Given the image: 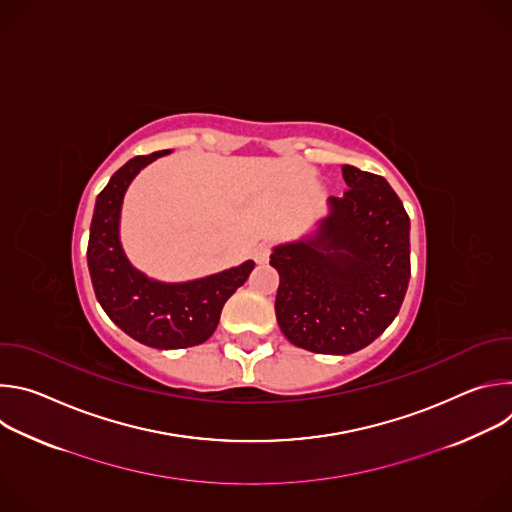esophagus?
<instances>
[{
  "label": "esophagus",
  "mask_w": 512,
  "mask_h": 512,
  "mask_svg": "<svg viewBox=\"0 0 512 512\" xmlns=\"http://www.w3.org/2000/svg\"><path fill=\"white\" fill-rule=\"evenodd\" d=\"M253 259L261 265V263H267V259H269V245H265V243H261V245H257L255 249H253Z\"/></svg>",
  "instance_id": "esophagus-1"
}]
</instances>
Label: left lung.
Instances as JSON below:
<instances>
[{"mask_svg": "<svg viewBox=\"0 0 512 512\" xmlns=\"http://www.w3.org/2000/svg\"><path fill=\"white\" fill-rule=\"evenodd\" d=\"M348 186L328 198L316 229L273 247L275 316L283 336L318 354H350L379 338L409 285V216L377 174L342 166Z\"/></svg>", "mask_w": 512, "mask_h": 512, "instance_id": "obj_1", "label": "left lung"}]
</instances>
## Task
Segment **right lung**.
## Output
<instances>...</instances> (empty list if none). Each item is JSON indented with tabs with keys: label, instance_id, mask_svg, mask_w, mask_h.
Listing matches in <instances>:
<instances>
[{
	"label": "right lung",
	"instance_id": "obj_1",
	"mask_svg": "<svg viewBox=\"0 0 512 512\" xmlns=\"http://www.w3.org/2000/svg\"><path fill=\"white\" fill-rule=\"evenodd\" d=\"M170 152L137 156L111 176L95 202L87 249L93 289L105 314L133 340L160 350L206 342L221 320L225 302L255 267L249 259L200 279L168 283L131 265L119 237L123 196L145 166Z\"/></svg>",
	"mask_w": 512,
	"mask_h": 512
}]
</instances>
